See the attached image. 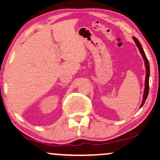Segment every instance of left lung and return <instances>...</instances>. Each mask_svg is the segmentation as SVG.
Wrapping results in <instances>:
<instances>
[{
  "instance_id": "8db88e82",
  "label": "left lung",
  "mask_w": 160,
  "mask_h": 160,
  "mask_svg": "<svg viewBox=\"0 0 160 160\" xmlns=\"http://www.w3.org/2000/svg\"><path fill=\"white\" fill-rule=\"evenodd\" d=\"M133 40H134L135 44L138 48L140 52H141L142 57H143L144 62H145V67H146V79H145V88H144V92H143V100H142V102L141 104V106H140V108H141L142 106H143V104L145 103V101L146 98L148 97V91H149V76H150V67H149V62H148V60L147 58H146L145 52H144L143 48L141 47V43L139 42V41L135 37H132Z\"/></svg>"
}]
</instances>
